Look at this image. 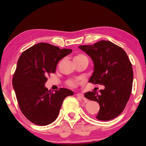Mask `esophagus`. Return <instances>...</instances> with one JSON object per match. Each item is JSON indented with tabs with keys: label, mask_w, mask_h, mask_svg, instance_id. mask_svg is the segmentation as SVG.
Returning <instances> with one entry per match:
<instances>
[{
	"label": "esophagus",
	"mask_w": 146,
	"mask_h": 146,
	"mask_svg": "<svg viewBox=\"0 0 146 146\" xmlns=\"http://www.w3.org/2000/svg\"><path fill=\"white\" fill-rule=\"evenodd\" d=\"M76 96H77L78 98H81V99L85 100V98H84V95L82 93H77L76 94Z\"/></svg>",
	"instance_id": "obj_1"
}]
</instances>
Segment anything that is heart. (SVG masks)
Wrapping results in <instances>:
<instances>
[{"instance_id":"heart-1","label":"heart","mask_w":146,"mask_h":146,"mask_svg":"<svg viewBox=\"0 0 146 146\" xmlns=\"http://www.w3.org/2000/svg\"><path fill=\"white\" fill-rule=\"evenodd\" d=\"M82 57H86V56H85L84 55H82V54H80V55H78L76 56H75V58H82ZM68 84L71 86H72V87H75L76 86V82H75V81H70V82H68Z\"/></svg>"}]
</instances>
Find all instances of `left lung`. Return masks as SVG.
Wrapping results in <instances>:
<instances>
[{"label":"left lung","instance_id":"8db88e82","mask_svg":"<svg viewBox=\"0 0 146 146\" xmlns=\"http://www.w3.org/2000/svg\"><path fill=\"white\" fill-rule=\"evenodd\" d=\"M93 61V73L89 82L104 86L97 91H88L84 97L97 102L100 110L96 118L111 120L123 111L132 90V65L123 49L108 40H101L93 45L79 46Z\"/></svg>","mask_w":146,"mask_h":146}]
</instances>
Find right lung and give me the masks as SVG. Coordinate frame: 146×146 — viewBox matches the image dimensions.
<instances>
[{
	"label": "right lung",
	"instance_id": "add662e5",
	"mask_svg": "<svg viewBox=\"0 0 146 146\" xmlns=\"http://www.w3.org/2000/svg\"><path fill=\"white\" fill-rule=\"evenodd\" d=\"M71 52L72 49L41 42L24 51L19 57L13 87L21 111L35 124L52 123L58 117L64 98L73 95L68 89L53 92L45 86L47 75L55 73L59 60Z\"/></svg>",
	"mask_w": 146,
	"mask_h": 146
}]
</instances>
